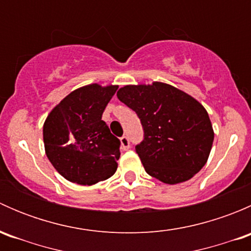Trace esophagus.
<instances>
[{"mask_svg": "<svg viewBox=\"0 0 251 251\" xmlns=\"http://www.w3.org/2000/svg\"><path fill=\"white\" fill-rule=\"evenodd\" d=\"M120 143L121 148H123L124 151H127V149L130 148V140H128L127 136H123V137L120 138Z\"/></svg>", "mask_w": 251, "mask_h": 251, "instance_id": "obj_1", "label": "esophagus"}]
</instances>
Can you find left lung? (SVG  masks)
<instances>
[{"instance_id": "8db88e82", "label": "left lung", "mask_w": 251, "mask_h": 251, "mask_svg": "<svg viewBox=\"0 0 251 251\" xmlns=\"http://www.w3.org/2000/svg\"><path fill=\"white\" fill-rule=\"evenodd\" d=\"M136 111L144 140L136 146L144 170L168 184L188 181L203 169L214 142L209 114L188 93L164 82L126 85L116 93Z\"/></svg>"}]
</instances>
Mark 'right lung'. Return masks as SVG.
I'll list each match as a JSON object with an SVG mask.
<instances>
[{
  "label": "right lung",
  "instance_id": "add662e5",
  "mask_svg": "<svg viewBox=\"0 0 251 251\" xmlns=\"http://www.w3.org/2000/svg\"><path fill=\"white\" fill-rule=\"evenodd\" d=\"M116 90V85L82 86L48 114L44 124L45 151L55 170L68 181L91 186L115 174L120 141L102 115Z\"/></svg>",
  "mask_w": 251,
  "mask_h": 251
}]
</instances>
